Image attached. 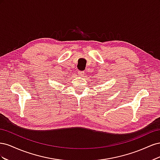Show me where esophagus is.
I'll use <instances>...</instances> for the list:
<instances>
[{"label":"esophagus","instance_id":"esophagus-1","mask_svg":"<svg viewBox=\"0 0 160 160\" xmlns=\"http://www.w3.org/2000/svg\"><path fill=\"white\" fill-rule=\"evenodd\" d=\"M78 74H79V75L80 77H83V76L85 75V72H84L83 71H79V72H78Z\"/></svg>","mask_w":160,"mask_h":160}]
</instances>
